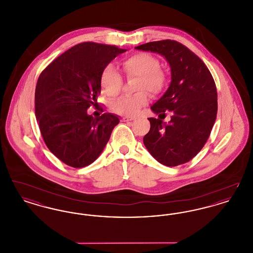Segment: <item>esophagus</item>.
<instances>
[{"label":"esophagus","instance_id":"34e87169","mask_svg":"<svg viewBox=\"0 0 253 253\" xmlns=\"http://www.w3.org/2000/svg\"><path fill=\"white\" fill-rule=\"evenodd\" d=\"M121 120H122V121H134L135 118L132 117V116H124V117H122Z\"/></svg>","mask_w":253,"mask_h":253}]
</instances>
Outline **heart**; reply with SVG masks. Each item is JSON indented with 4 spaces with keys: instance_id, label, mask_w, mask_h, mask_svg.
Masks as SVG:
<instances>
[{
    "instance_id": "1",
    "label": "heart",
    "mask_w": 253,
    "mask_h": 253,
    "mask_svg": "<svg viewBox=\"0 0 253 253\" xmlns=\"http://www.w3.org/2000/svg\"><path fill=\"white\" fill-rule=\"evenodd\" d=\"M127 78L137 77L136 89L141 90L132 96H122L110 102V109L119 115H135L150 100V94L161 93L167 84L166 74L159 68V61L149 53H136L122 61ZM100 84L110 96L119 95L122 86L121 74L112 65H107L100 76Z\"/></svg>"
}]
</instances>
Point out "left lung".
<instances>
[{"instance_id": "1", "label": "left lung", "mask_w": 253, "mask_h": 253, "mask_svg": "<svg viewBox=\"0 0 253 253\" xmlns=\"http://www.w3.org/2000/svg\"><path fill=\"white\" fill-rule=\"evenodd\" d=\"M135 49L163 56L171 76L168 90L151 107L159 116L170 111V121L149 118L151 128L143 143L159 163L169 167L184 164L204 147L216 120L213 78L202 60L178 42H151Z\"/></svg>"}]
</instances>
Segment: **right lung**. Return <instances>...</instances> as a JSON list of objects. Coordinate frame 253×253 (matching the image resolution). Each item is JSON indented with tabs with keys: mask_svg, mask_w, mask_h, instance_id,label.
<instances>
[{
	"mask_svg": "<svg viewBox=\"0 0 253 253\" xmlns=\"http://www.w3.org/2000/svg\"><path fill=\"white\" fill-rule=\"evenodd\" d=\"M115 45L86 42L52 61L39 77L35 115L50 152L73 168H84L100 156L118 116L87 114L97 105L100 76L118 55L126 52Z\"/></svg>",
	"mask_w": 253,
	"mask_h": 253,
	"instance_id": "1",
	"label": "right lung"
}]
</instances>
